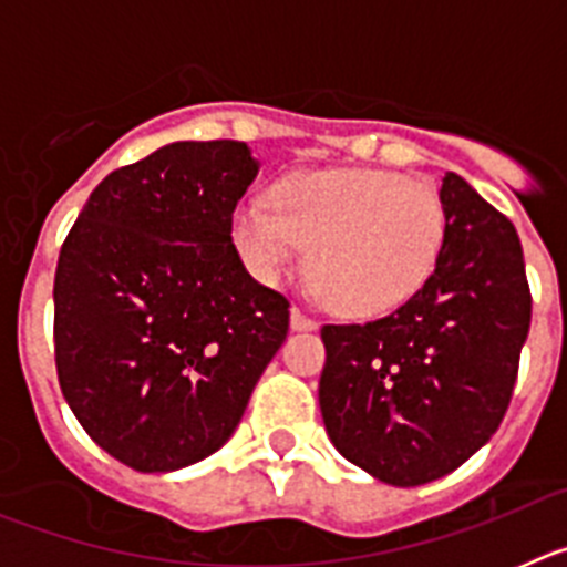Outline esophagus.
I'll list each match as a JSON object with an SVG mask.
<instances>
[{"instance_id":"obj_1","label":"esophagus","mask_w":567,"mask_h":567,"mask_svg":"<svg viewBox=\"0 0 567 567\" xmlns=\"http://www.w3.org/2000/svg\"><path fill=\"white\" fill-rule=\"evenodd\" d=\"M289 323H292V329H298V332H307V329L318 327L315 318H309V315L298 307H292V312H289Z\"/></svg>"}]
</instances>
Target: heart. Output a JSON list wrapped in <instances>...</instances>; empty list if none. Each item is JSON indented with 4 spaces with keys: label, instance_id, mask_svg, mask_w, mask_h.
<instances>
[{
    "label": "heart",
    "instance_id": "1",
    "mask_svg": "<svg viewBox=\"0 0 567 567\" xmlns=\"http://www.w3.org/2000/svg\"><path fill=\"white\" fill-rule=\"evenodd\" d=\"M240 260L275 280L309 247V275L343 315H380L412 298L437 267L445 207L429 182L389 169H300L247 198L229 221Z\"/></svg>",
    "mask_w": 567,
    "mask_h": 567
}]
</instances>
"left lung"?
<instances>
[{"mask_svg":"<svg viewBox=\"0 0 567 567\" xmlns=\"http://www.w3.org/2000/svg\"><path fill=\"white\" fill-rule=\"evenodd\" d=\"M445 240L423 289L385 318L320 329V414L349 463L380 483L452 474L497 432L530 327L514 224L457 173L440 189Z\"/></svg>","mask_w":567,"mask_h":567,"instance_id":"left-lung-1","label":"left lung"}]
</instances>
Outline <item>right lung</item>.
I'll return each mask as SVG.
<instances>
[{
	"instance_id": "obj_1",
	"label": "right lung",
	"mask_w": 567,
	"mask_h": 567,
	"mask_svg": "<svg viewBox=\"0 0 567 567\" xmlns=\"http://www.w3.org/2000/svg\"><path fill=\"white\" fill-rule=\"evenodd\" d=\"M244 142H173L90 193L53 280L56 372L110 457L167 474L218 452L289 332L229 235Z\"/></svg>"
}]
</instances>
